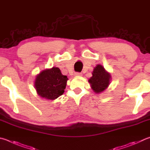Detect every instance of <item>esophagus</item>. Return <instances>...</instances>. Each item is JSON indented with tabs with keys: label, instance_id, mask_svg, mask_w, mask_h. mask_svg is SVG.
Listing matches in <instances>:
<instances>
[{
	"label": "esophagus",
	"instance_id": "1",
	"mask_svg": "<svg viewBox=\"0 0 150 150\" xmlns=\"http://www.w3.org/2000/svg\"><path fill=\"white\" fill-rule=\"evenodd\" d=\"M74 75L76 76V77H79V76H82V73H79V72H76L74 74Z\"/></svg>",
	"mask_w": 150,
	"mask_h": 150
}]
</instances>
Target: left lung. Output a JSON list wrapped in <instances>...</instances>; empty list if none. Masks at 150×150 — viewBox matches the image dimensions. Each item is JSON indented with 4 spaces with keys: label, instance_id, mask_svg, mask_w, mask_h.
I'll list each match as a JSON object with an SVG mask.
<instances>
[{
    "label": "left lung",
    "instance_id": "1",
    "mask_svg": "<svg viewBox=\"0 0 150 150\" xmlns=\"http://www.w3.org/2000/svg\"><path fill=\"white\" fill-rule=\"evenodd\" d=\"M111 79V75L105 71L104 68L97 65L92 72V77L88 80L93 91L96 93H100L107 88Z\"/></svg>",
    "mask_w": 150,
    "mask_h": 150
}]
</instances>
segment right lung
I'll return each instance as SVG.
<instances>
[{
  "label": "right lung",
  "mask_w": 150,
  "mask_h": 150,
  "mask_svg": "<svg viewBox=\"0 0 150 150\" xmlns=\"http://www.w3.org/2000/svg\"><path fill=\"white\" fill-rule=\"evenodd\" d=\"M67 76L63 75L58 67L46 69L37 76L35 86L42 98L54 100L64 94L66 87Z\"/></svg>",
  "instance_id": "right-lung-1"
}]
</instances>
